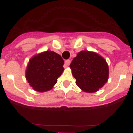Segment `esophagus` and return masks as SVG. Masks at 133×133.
I'll list each match as a JSON object with an SVG mask.
<instances>
[{
  "mask_svg": "<svg viewBox=\"0 0 133 133\" xmlns=\"http://www.w3.org/2000/svg\"><path fill=\"white\" fill-rule=\"evenodd\" d=\"M70 60H66V61H65V62H64V68L67 67L70 64Z\"/></svg>",
  "mask_w": 133,
  "mask_h": 133,
  "instance_id": "1",
  "label": "esophagus"
}]
</instances>
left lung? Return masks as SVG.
<instances>
[{"label":"left lung","mask_w":133,"mask_h":133,"mask_svg":"<svg viewBox=\"0 0 133 133\" xmlns=\"http://www.w3.org/2000/svg\"><path fill=\"white\" fill-rule=\"evenodd\" d=\"M70 68L77 86L84 92H97L109 79L107 63L97 52L82 50L73 58Z\"/></svg>","instance_id":"8db88e82"}]
</instances>
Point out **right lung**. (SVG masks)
Masks as SVG:
<instances>
[{"instance_id": "add662e5", "label": "right lung", "mask_w": 133, "mask_h": 133, "mask_svg": "<svg viewBox=\"0 0 133 133\" xmlns=\"http://www.w3.org/2000/svg\"><path fill=\"white\" fill-rule=\"evenodd\" d=\"M64 61L61 55L46 50L35 55L29 60L25 77L30 86L37 92L52 89L64 71Z\"/></svg>"}]
</instances>
